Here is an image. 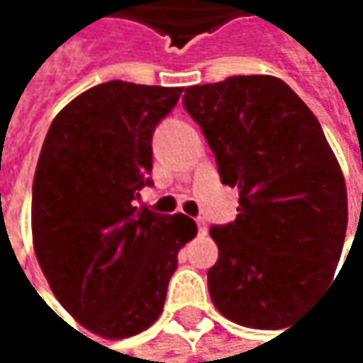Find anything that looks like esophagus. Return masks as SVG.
I'll list each match as a JSON object with an SVG mask.
<instances>
[{"instance_id": "obj_1", "label": "esophagus", "mask_w": 363, "mask_h": 363, "mask_svg": "<svg viewBox=\"0 0 363 363\" xmlns=\"http://www.w3.org/2000/svg\"><path fill=\"white\" fill-rule=\"evenodd\" d=\"M196 223H198V232H200V235H206V230H208L206 221H204L202 217H198V219H196Z\"/></svg>"}]
</instances>
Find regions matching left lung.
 I'll return each instance as SVG.
<instances>
[{"label":"left lung","instance_id":"left-lung-1","mask_svg":"<svg viewBox=\"0 0 363 363\" xmlns=\"http://www.w3.org/2000/svg\"><path fill=\"white\" fill-rule=\"evenodd\" d=\"M223 185L239 187V215L213 225L208 269L215 308L232 323L281 329L331 281L347 235V185L308 105L277 77L239 74L189 86Z\"/></svg>","mask_w":363,"mask_h":363}]
</instances>
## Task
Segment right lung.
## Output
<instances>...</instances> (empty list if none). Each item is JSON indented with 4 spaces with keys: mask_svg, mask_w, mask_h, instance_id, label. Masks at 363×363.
I'll return each mask as SVG.
<instances>
[{
    "mask_svg": "<svg viewBox=\"0 0 363 363\" xmlns=\"http://www.w3.org/2000/svg\"><path fill=\"white\" fill-rule=\"evenodd\" d=\"M183 88L107 82L51 122L32 189L38 264L66 312L103 338H128L163 312L178 252L198 235L183 213L135 206L152 185V133Z\"/></svg>",
    "mask_w": 363,
    "mask_h": 363,
    "instance_id": "obj_1",
    "label": "right lung"
}]
</instances>
